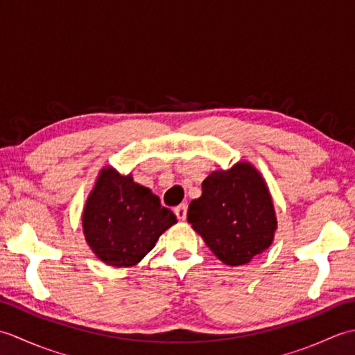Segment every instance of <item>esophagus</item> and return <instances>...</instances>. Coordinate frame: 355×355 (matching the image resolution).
<instances>
[{"label":"esophagus","instance_id":"1","mask_svg":"<svg viewBox=\"0 0 355 355\" xmlns=\"http://www.w3.org/2000/svg\"><path fill=\"white\" fill-rule=\"evenodd\" d=\"M173 212H175L177 220L184 221L186 220V215H187V206L186 205H180L175 209H173Z\"/></svg>","mask_w":355,"mask_h":355}]
</instances>
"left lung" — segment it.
I'll return each instance as SVG.
<instances>
[{
    "label": "left lung",
    "instance_id": "obj_1",
    "mask_svg": "<svg viewBox=\"0 0 355 355\" xmlns=\"http://www.w3.org/2000/svg\"><path fill=\"white\" fill-rule=\"evenodd\" d=\"M191 201L187 221L227 266H243L270 247L276 216L267 184L252 164L212 172Z\"/></svg>",
    "mask_w": 355,
    "mask_h": 355
}]
</instances>
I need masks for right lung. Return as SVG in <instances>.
Instances as JSON below:
<instances>
[{
  "label": "right lung",
  "mask_w": 355,
  "mask_h": 355,
  "mask_svg": "<svg viewBox=\"0 0 355 355\" xmlns=\"http://www.w3.org/2000/svg\"><path fill=\"white\" fill-rule=\"evenodd\" d=\"M175 223L171 209L163 207L148 187L112 168L97 178L82 216L87 243L112 267L135 266Z\"/></svg>",
  "instance_id": "add662e5"
}]
</instances>
